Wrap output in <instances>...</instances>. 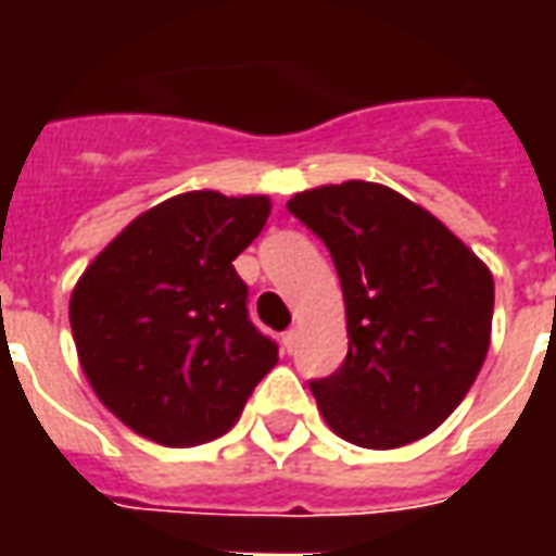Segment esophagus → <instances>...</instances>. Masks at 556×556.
I'll return each mask as SVG.
<instances>
[{
	"label": "esophagus",
	"mask_w": 556,
	"mask_h": 556,
	"mask_svg": "<svg viewBox=\"0 0 556 556\" xmlns=\"http://www.w3.org/2000/svg\"><path fill=\"white\" fill-rule=\"evenodd\" d=\"M298 349V330H294V327H291V330H286V333H282V351H294Z\"/></svg>",
	"instance_id": "1"
}]
</instances>
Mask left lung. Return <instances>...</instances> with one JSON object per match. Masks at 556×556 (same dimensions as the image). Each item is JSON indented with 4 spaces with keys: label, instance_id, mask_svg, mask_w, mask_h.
Returning <instances> with one entry per match:
<instances>
[{
    "label": "left lung",
    "instance_id": "8db88e82",
    "mask_svg": "<svg viewBox=\"0 0 556 556\" xmlns=\"http://www.w3.org/2000/svg\"><path fill=\"white\" fill-rule=\"evenodd\" d=\"M289 211L337 265L349 354L309 381L327 426L366 450L441 426L489 354L494 279L429 211L369 181L298 193Z\"/></svg>",
    "mask_w": 556,
    "mask_h": 556
}]
</instances>
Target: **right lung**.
I'll use <instances>...</instances> for the list:
<instances>
[{
  "label": "right lung",
  "instance_id": "obj_1",
  "mask_svg": "<svg viewBox=\"0 0 556 556\" xmlns=\"http://www.w3.org/2000/svg\"><path fill=\"white\" fill-rule=\"evenodd\" d=\"M267 195H172L103 250L71 294L83 372L125 426L163 446L214 441L277 366L250 321L235 258L265 229Z\"/></svg>",
  "mask_w": 556,
  "mask_h": 556
}]
</instances>
